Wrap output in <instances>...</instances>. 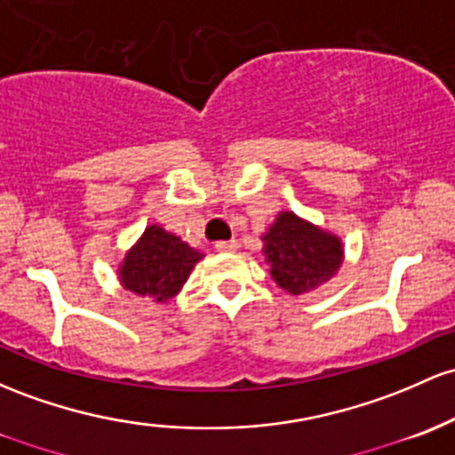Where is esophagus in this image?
Masks as SVG:
<instances>
[{
  "label": "esophagus",
  "mask_w": 455,
  "mask_h": 455,
  "mask_svg": "<svg viewBox=\"0 0 455 455\" xmlns=\"http://www.w3.org/2000/svg\"><path fill=\"white\" fill-rule=\"evenodd\" d=\"M216 251L218 252H235L237 251V242H235V239H228V242H218Z\"/></svg>",
  "instance_id": "obj_1"
}]
</instances>
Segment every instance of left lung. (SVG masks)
<instances>
[{
	"instance_id": "8db88e82",
	"label": "left lung",
	"mask_w": 455,
	"mask_h": 455,
	"mask_svg": "<svg viewBox=\"0 0 455 455\" xmlns=\"http://www.w3.org/2000/svg\"><path fill=\"white\" fill-rule=\"evenodd\" d=\"M261 239L269 274L278 287L293 296L313 291L341 267V239L293 212L278 213Z\"/></svg>"
}]
</instances>
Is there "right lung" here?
Returning a JSON list of instances; mask_svg holds the SVG:
<instances>
[{
	"label": "right lung",
	"mask_w": 455,
	"mask_h": 455,
	"mask_svg": "<svg viewBox=\"0 0 455 455\" xmlns=\"http://www.w3.org/2000/svg\"><path fill=\"white\" fill-rule=\"evenodd\" d=\"M203 259L181 237L164 231L157 224L144 228L136 246L124 254L118 278L127 291L155 302H168L181 291L189 272Z\"/></svg>",
	"instance_id": "obj_1"
}]
</instances>
